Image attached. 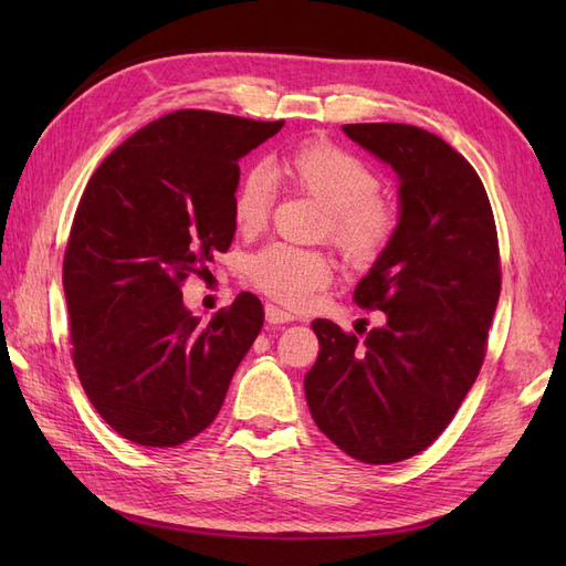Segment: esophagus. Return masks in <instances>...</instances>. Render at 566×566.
<instances>
[{
	"mask_svg": "<svg viewBox=\"0 0 566 566\" xmlns=\"http://www.w3.org/2000/svg\"><path fill=\"white\" fill-rule=\"evenodd\" d=\"M266 321L269 323H273V325H281V323H290V321H295V316L293 314H287V312H283V310H279L276 304H266Z\"/></svg>",
	"mask_w": 566,
	"mask_h": 566,
	"instance_id": "1",
	"label": "esophagus"
}]
</instances>
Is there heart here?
<instances>
[{
  "instance_id": "b5f03b06",
  "label": "heart",
  "mask_w": 566,
  "mask_h": 566,
  "mask_svg": "<svg viewBox=\"0 0 566 566\" xmlns=\"http://www.w3.org/2000/svg\"><path fill=\"white\" fill-rule=\"evenodd\" d=\"M281 179L295 191L325 205L321 235L331 238L356 266L378 262L397 235L399 217L380 191V177L356 153L316 139L279 158ZM273 188L262 169H245L233 188L231 217L235 229L260 233L271 214ZM333 260L321 250L271 243L248 262L250 283L287 310H302L333 281Z\"/></svg>"
}]
</instances>
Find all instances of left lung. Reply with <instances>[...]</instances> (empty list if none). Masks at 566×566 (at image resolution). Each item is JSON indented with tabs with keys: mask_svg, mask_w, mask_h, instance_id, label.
<instances>
[{
	"mask_svg": "<svg viewBox=\"0 0 566 566\" xmlns=\"http://www.w3.org/2000/svg\"><path fill=\"white\" fill-rule=\"evenodd\" d=\"M342 129L401 181L397 235L354 290L387 323L358 342L316 318L321 352L304 391L335 447L389 465L430 447L476 380L501 295L499 233L482 179L437 134L399 123Z\"/></svg>",
	"mask_w": 566,
	"mask_h": 566,
	"instance_id": "left-lung-1",
	"label": "left lung"
}]
</instances>
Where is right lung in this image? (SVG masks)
<instances>
[{
    "instance_id": "add662e5",
    "label": "right lung",
    "mask_w": 566,
    "mask_h": 566,
    "mask_svg": "<svg viewBox=\"0 0 566 566\" xmlns=\"http://www.w3.org/2000/svg\"><path fill=\"white\" fill-rule=\"evenodd\" d=\"M283 125L169 113L117 146L84 188L63 256L73 364L98 416L139 447L200 434L262 331L252 293L202 323L181 285L229 250L238 160Z\"/></svg>"
}]
</instances>
